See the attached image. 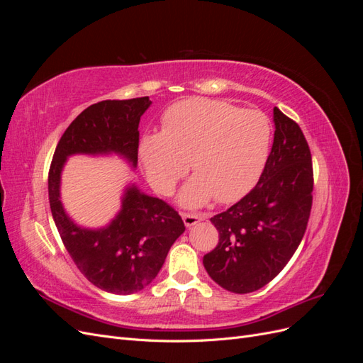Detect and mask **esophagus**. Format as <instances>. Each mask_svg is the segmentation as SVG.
I'll return each mask as SVG.
<instances>
[{
  "label": "esophagus",
  "mask_w": 363,
  "mask_h": 363,
  "mask_svg": "<svg viewBox=\"0 0 363 363\" xmlns=\"http://www.w3.org/2000/svg\"><path fill=\"white\" fill-rule=\"evenodd\" d=\"M182 218H183L184 225L189 228V227H192L195 224H199L200 221H203V219H206L207 215L206 213H183Z\"/></svg>",
  "instance_id": "obj_1"
}]
</instances>
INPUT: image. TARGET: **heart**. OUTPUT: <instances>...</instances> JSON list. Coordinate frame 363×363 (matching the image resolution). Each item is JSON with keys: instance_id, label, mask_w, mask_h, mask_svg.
<instances>
[{"instance_id": "b5f03b06", "label": "heart", "mask_w": 363, "mask_h": 363, "mask_svg": "<svg viewBox=\"0 0 363 363\" xmlns=\"http://www.w3.org/2000/svg\"><path fill=\"white\" fill-rule=\"evenodd\" d=\"M271 124L259 111L208 98H189L171 106L162 119V135L144 136L139 156L150 184L171 194L186 171L194 179L180 192V203L228 204L245 196L265 168Z\"/></svg>"}]
</instances>
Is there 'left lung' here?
<instances>
[{"instance_id":"obj_1","label":"left lung","mask_w":363,"mask_h":363,"mask_svg":"<svg viewBox=\"0 0 363 363\" xmlns=\"http://www.w3.org/2000/svg\"><path fill=\"white\" fill-rule=\"evenodd\" d=\"M274 142L257 184L211 218L218 245L203 257L208 276L235 292H255L286 267L312 208V156L300 125L274 107Z\"/></svg>"}]
</instances>
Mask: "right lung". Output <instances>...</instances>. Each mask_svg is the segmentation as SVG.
<instances>
[{"instance_id": "add662e5", "label": "right lung", "mask_w": 363, "mask_h": 363, "mask_svg": "<svg viewBox=\"0 0 363 363\" xmlns=\"http://www.w3.org/2000/svg\"><path fill=\"white\" fill-rule=\"evenodd\" d=\"M150 106V98L142 96L106 100L84 108L65 130L48 174L50 207L65 248L87 280L118 295L142 291L156 279L171 245L184 232L183 219L168 203L128 184L111 224L80 227L65 212L60 177L65 162L74 155H118L136 168L138 127Z\"/></svg>"}]
</instances>
